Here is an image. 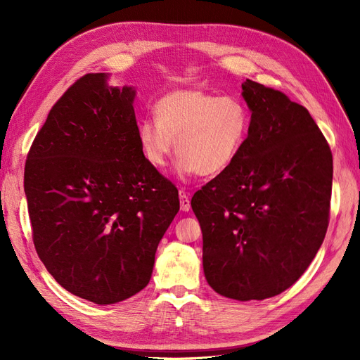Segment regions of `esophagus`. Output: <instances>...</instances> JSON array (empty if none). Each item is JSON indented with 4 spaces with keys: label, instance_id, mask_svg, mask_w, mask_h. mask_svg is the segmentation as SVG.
<instances>
[{
    "label": "esophagus",
    "instance_id": "obj_1",
    "mask_svg": "<svg viewBox=\"0 0 360 360\" xmlns=\"http://www.w3.org/2000/svg\"><path fill=\"white\" fill-rule=\"evenodd\" d=\"M179 193H180V209H181V212H189V209H191L189 195L186 193V191H184V189H180Z\"/></svg>",
    "mask_w": 360,
    "mask_h": 360
}]
</instances>
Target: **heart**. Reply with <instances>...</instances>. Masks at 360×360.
<instances>
[{
  "instance_id": "obj_1",
  "label": "heart",
  "mask_w": 360,
  "mask_h": 360,
  "mask_svg": "<svg viewBox=\"0 0 360 360\" xmlns=\"http://www.w3.org/2000/svg\"><path fill=\"white\" fill-rule=\"evenodd\" d=\"M155 118L141 120L138 144L153 168H163L172 153L180 156V171L216 176L224 172L245 147L250 115L236 96L201 90H177L155 105Z\"/></svg>"
}]
</instances>
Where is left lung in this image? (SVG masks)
Instances as JSON below:
<instances>
[{
	"label": "left lung",
	"mask_w": 360,
	"mask_h": 360,
	"mask_svg": "<svg viewBox=\"0 0 360 360\" xmlns=\"http://www.w3.org/2000/svg\"><path fill=\"white\" fill-rule=\"evenodd\" d=\"M252 111L245 147L195 192L209 285L236 300H263L290 288L324 240L333 160L304 106L246 79Z\"/></svg>",
	"instance_id": "left-lung-1"
}]
</instances>
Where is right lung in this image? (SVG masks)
<instances>
[{
	"label": "right lung",
	"instance_id": "obj_1",
	"mask_svg": "<svg viewBox=\"0 0 360 360\" xmlns=\"http://www.w3.org/2000/svg\"><path fill=\"white\" fill-rule=\"evenodd\" d=\"M135 91L86 73L52 106L30 147L24 189L32 243L58 284L97 304L151 278L179 191L144 159Z\"/></svg>",
	"mask_w": 360,
	"mask_h": 360
}]
</instances>
